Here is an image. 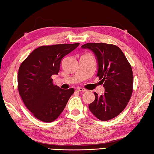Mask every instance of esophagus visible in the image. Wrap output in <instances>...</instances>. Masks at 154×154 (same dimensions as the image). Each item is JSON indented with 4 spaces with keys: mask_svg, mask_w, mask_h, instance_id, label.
<instances>
[{
    "mask_svg": "<svg viewBox=\"0 0 154 154\" xmlns=\"http://www.w3.org/2000/svg\"><path fill=\"white\" fill-rule=\"evenodd\" d=\"M77 90L78 91H79V92H86L87 91L85 89H84V88H82V87H77Z\"/></svg>",
    "mask_w": 154,
    "mask_h": 154,
    "instance_id": "esophagus-1",
    "label": "esophagus"
}]
</instances>
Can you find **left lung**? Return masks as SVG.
<instances>
[{"label":"left lung","instance_id":"8db88e82","mask_svg":"<svg viewBox=\"0 0 154 154\" xmlns=\"http://www.w3.org/2000/svg\"><path fill=\"white\" fill-rule=\"evenodd\" d=\"M81 48L89 49L97 58V77L105 93L98 96L89 104V109L98 119L106 121L122 112L128 103L133 91L132 67L120 49L113 44L87 43Z\"/></svg>","mask_w":154,"mask_h":154}]
</instances>
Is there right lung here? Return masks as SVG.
Masks as SVG:
<instances>
[{"instance_id":"obj_1","label":"right lung","mask_w":154,"mask_h":154,"mask_svg":"<svg viewBox=\"0 0 154 154\" xmlns=\"http://www.w3.org/2000/svg\"><path fill=\"white\" fill-rule=\"evenodd\" d=\"M79 43L42 45L22 61L18 69V89L24 105L42 122H51L63 112L74 89H61L53 84L61 61Z\"/></svg>"}]
</instances>
